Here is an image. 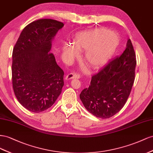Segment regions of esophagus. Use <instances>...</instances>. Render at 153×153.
I'll use <instances>...</instances> for the list:
<instances>
[{
    "label": "esophagus",
    "mask_w": 153,
    "mask_h": 153,
    "mask_svg": "<svg viewBox=\"0 0 153 153\" xmlns=\"http://www.w3.org/2000/svg\"><path fill=\"white\" fill-rule=\"evenodd\" d=\"M80 78V75L77 72H72L70 73L66 77V79H79Z\"/></svg>",
    "instance_id": "34e87169"
}]
</instances>
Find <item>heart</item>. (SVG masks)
<instances>
[{
	"label": "heart",
	"instance_id": "obj_1",
	"mask_svg": "<svg viewBox=\"0 0 153 153\" xmlns=\"http://www.w3.org/2000/svg\"><path fill=\"white\" fill-rule=\"evenodd\" d=\"M120 43L119 34L110 31L106 28H97L81 33L76 36L75 40V45L78 50H87L85 54L86 62L95 68L108 62L115 53ZM76 49L68 44L64 47L66 54L72 56L78 54Z\"/></svg>",
	"mask_w": 153,
	"mask_h": 153
}]
</instances>
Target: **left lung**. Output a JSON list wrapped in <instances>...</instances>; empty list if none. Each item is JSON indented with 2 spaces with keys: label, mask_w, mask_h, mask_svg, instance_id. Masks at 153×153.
Wrapping results in <instances>:
<instances>
[{
  "label": "left lung",
  "mask_w": 153,
  "mask_h": 153,
  "mask_svg": "<svg viewBox=\"0 0 153 153\" xmlns=\"http://www.w3.org/2000/svg\"><path fill=\"white\" fill-rule=\"evenodd\" d=\"M136 64V54L129 39L121 56L91 77L88 88L82 90L79 97L86 110L101 119H108L119 112L131 91Z\"/></svg>",
  "instance_id": "1"
}]
</instances>
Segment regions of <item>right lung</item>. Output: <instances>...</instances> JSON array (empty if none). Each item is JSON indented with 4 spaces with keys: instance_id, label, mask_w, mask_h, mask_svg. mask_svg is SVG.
<instances>
[{
    "instance_id": "add662e5",
    "label": "right lung",
    "mask_w": 153,
    "mask_h": 153,
    "mask_svg": "<svg viewBox=\"0 0 153 153\" xmlns=\"http://www.w3.org/2000/svg\"><path fill=\"white\" fill-rule=\"evenodd\" d=\"M63 25L53 19L34 21L25 26L14 46L13 88L19 102L30 111L47 110L62 93L64 72L49 51L52 40Z\"/></svg>"
}]
</instances>
